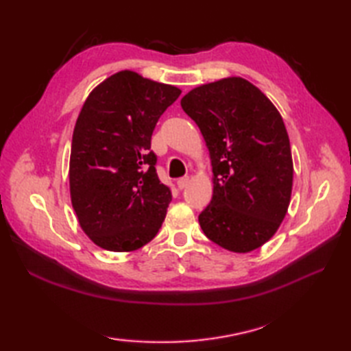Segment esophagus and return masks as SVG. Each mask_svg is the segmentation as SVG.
Wrapping results in <instances>:
<instances>
[{"label": "esophagus", "mask_w": 351, "mask_h": 351, "mask_svg": "<svg viewBox=\"0 0 351 351\" xmlns=\"http://www.w3.org/2000/svg\"><path fill=\"white\" fill-rule=\"evenodd\" d=\"M176 184H178V189L184 190L190 184V178H181V180H178Z\"/></svg>", "instance_id": "34e87169"}]
</instances>
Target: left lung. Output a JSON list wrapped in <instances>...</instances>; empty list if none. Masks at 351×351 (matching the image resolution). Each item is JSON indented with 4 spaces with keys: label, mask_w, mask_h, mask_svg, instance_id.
I'll return each mask as SVG.
<instances>
[{
    "label": "left lung",
    "mask_w": 351,
    "mask_h": 351,
    "mask_svg": "<svg viewBox=\"0 0 351 351\" xmlns=\"http://www.w3.org/2000/svg\"><path fill=\"white\" fill-rule=\"evenodd\" d=\"M181 107L202 132L213 167V199L199 215L220 247L249 253L278 232L293 191V155L274 104L241 77L200 84Z\"/></svg>",
    "instance_id": "obj_1"
}]
</instances>
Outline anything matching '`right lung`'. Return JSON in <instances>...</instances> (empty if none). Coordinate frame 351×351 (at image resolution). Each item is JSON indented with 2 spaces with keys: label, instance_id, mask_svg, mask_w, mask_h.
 Masks as SVG:
<instances>
[{
  "label": "right lung",
  "instance_id": "obj_1",
  "mask_svg": "<svg viewBox=\"0 0 351 351\" xmlns=\"http://www.w3.org/2000/svg\"><path fill=\"white\" fill-rule=\"evenodd\" d=\"M181 88L121 71L88 93L72 134L69 191L81 229L99 247L134 252L158 234L171 200L151 137Z\"/></svg>",
  "mask_w": 351,
  "mask_h": 351
}]
</instances>
